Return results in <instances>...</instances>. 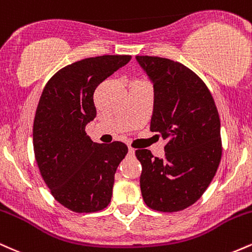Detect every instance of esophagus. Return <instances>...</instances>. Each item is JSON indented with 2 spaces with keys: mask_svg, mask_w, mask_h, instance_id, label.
Segmentation results:
<instances>
[{
  "mask_svg": "<svg viewBox=\"0 0 252 252\" xmlns=\"http://www.w3.org/2000/svg\"><path fill=\"white\" fill-rule=\"evenodd\" d=\"M129 154L130 155H134L135 154V149L131 148V147H129Z\"/></svg>",
  "mask_w": 252,
  "mask_h": 252,
  "instance_id": "esophagus-1",
  "label": "esophagus"
}]
</instances>
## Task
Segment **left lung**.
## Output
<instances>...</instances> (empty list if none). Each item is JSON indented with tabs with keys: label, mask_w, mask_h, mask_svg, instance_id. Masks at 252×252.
Masks as SVG:
<instances>
[{
	"label": "left lung",
	"mask_w": 252,
	"mask_h": 252,
	"mask_svg": "<svg viewBox=\"0 0 252 252\" xmlns=\"http://www.w3.org/2000/svg\"><path fill=\"white\" fill-rule=\"evenodd\" d=\"M136 60L154 86L150 130L167 141L163 158L135 152L143 200L161 212L185 210L204 194L220 163L218 110L206 84L185 65L158 57Z\"/></svg>",
	"instance_id": "1"
}]
</instances>
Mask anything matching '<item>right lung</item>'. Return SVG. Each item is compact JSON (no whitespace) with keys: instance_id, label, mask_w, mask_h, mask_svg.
Wrapping results in <instances>:
<instances>
[{"instance_id":"add662e5","label":"right lung","mask_w":252,"mask_h":252,"mask_svg":"<svg viewBox=\"0 0 252 252\" xmlns=\"http://www.w3.org/2000/svg\"><path fill=\"white\" fill-rule=\"evenodd\" d=\"M130 59L100 56L65 66L40 97L33 126L37 167L54 199L73 212H97L111 200L115 173L128 147L94 142L85 126L96 117L94 90Z\"/></svg>"}]
</instances>
